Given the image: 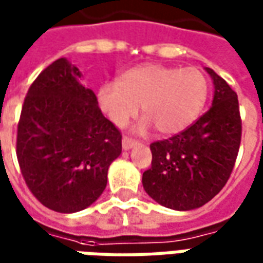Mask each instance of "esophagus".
Wrapping results in <instances>:
<instances>
[{
    "label": "esophagus",
    "instance_id": "1",
    "mask_svg": "<svg viewBox=\"0 0 263 263\" xmlns=\"http://www.w3.org/2000/svg\"><path fill=\"white\" fill-rule=\"evenodd\" d=\"M138 142L137 141H132L129 138H122V149H125V151H129L134 146H137Z\"/></svg>",
    "mask_w": 263,
    "mask_h": 263
}]
</instances>
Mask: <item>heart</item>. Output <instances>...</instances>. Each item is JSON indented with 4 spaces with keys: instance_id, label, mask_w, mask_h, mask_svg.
<instances>
[{
    "instance_id": "1",
    "label": "heart",
    "mask_w": 263,
    "mask_h": 263,
    "mask_svg": "<svg viewBox=\"0 0 263 263\" xmlns=\"http://www.w3.org/2000/svg\"><path fill=\"white\" fill-rule=\"evenodd\" d=\"M209 97V81L196 67L177 69L145 63L121 73L117 83L97 90L100 109L114 125L125 126L142 105L145 115L135 132L155 126L162 137L180 134L197 120Z\"/></svg>"
}]
</instances>
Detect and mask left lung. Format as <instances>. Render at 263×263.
<instances>
[{
  "instance_id": "left-lung-1",
  "label": "left lung",
  "mask_w": 263,
  "mask_h": 263,
  "mask_svg": "<svg viewBox=\"0 0 263 263\" xmlns=\"http://www.w3.org/2000/svg\"><path fill=\"white\" fill-rule=\"evenodd\" d=\"M211 107L193 125L151 143L152 166L143 172L145 192L167 209L189 211L209 203L226 186L241 143L237 92L214 70Z\"/></svg>"
}]
</instances>
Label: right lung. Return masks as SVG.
<instances>
[{"mask_svg": "<svg viewBox=\"0 0 263 263\" xmlns=\"http://www.w3.org/2000/svg\"><path fill=\"white\" fill-rule=\"evenodd\" d=\"M121 149L120 131L74 65L60 58L37 76L21 112L16 156L28 187L45 207L70 214L91 205Z\"/></svg>", "mask_w": 263, "mask_h": 263, "instance_id": "1", "label": "right lung"}]
</instances>
